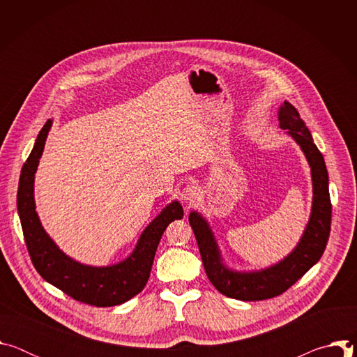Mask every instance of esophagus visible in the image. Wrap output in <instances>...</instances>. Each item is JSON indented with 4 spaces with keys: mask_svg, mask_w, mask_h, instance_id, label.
<instances>
[{
    "mask_svg": "<svg viewBox=\"0 0 357 357\" xmlns=\"http://www.w3.org/2000/svg\"><path fill=\"white\" fill-rule=\"evenodd\" d=\"M200 196H202V190L199 186H195V185H188L181 192V200L185 203H189V205L197 202L200 199Z\"/></svg>",
    "mask_w": 357,
    "mask_h": 357,
    "instance_id": "obj_1",
    "label": "esophagus"
}]
</instances>
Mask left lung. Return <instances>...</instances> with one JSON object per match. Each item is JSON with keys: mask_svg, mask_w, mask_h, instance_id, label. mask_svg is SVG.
<instances>
[{"mask_svg": "<svg viewBox=\"0 0 357 357\" xmlns=\"http://www.w3.org/2000/svg\"><path fill=\"white\" fill-rule=\"evenodd\" d=\"M278 120L280 127L288 130V134L298 142L307 157L314 186L311 219L301 241L289 256L261 271H231L222 263L220 251L208 222L197 212L189 215V223L195 233L208 278L219 292L240 301H261L285 292L321 260L331 233L332 203L328 185L329 178L321 151L314 144L312 135L299 113L288 101H284L280 107Z\"/></svg>", "mask_w": 357, "mask_h": 357, "instance_id": "8db88e82", "label": "left lung"}]
</instances>
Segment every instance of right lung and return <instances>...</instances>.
I'll use <instances>...</instances> for the list:
<instances>
[{
    "instance_id": "obj_1",
    "label": "right lung",
    "mask_w": 357,
    "mask_h": 357,
    "mask_svg": "<svg viewBox=\"0 0 357 357\" xmlns=\"http://www.w3.org/2000/svg\"><path fill=\"white\" fill-rule=\"evenodd\" d=\"M50 126L52 120H47L39 131L18 183L17 206L29 257L45 281L73 299L93 307H114L144 289L160 240L169 223L183 218V209L178 200L169 203L142 231L131 256L119 264L91 267L72 260L46 234L35 211V172Z\"/></svg>"
}]
</instances>
